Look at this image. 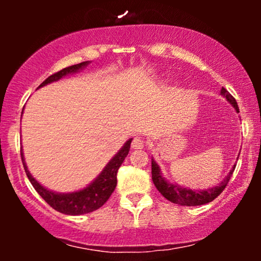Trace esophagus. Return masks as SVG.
I'll return each instance as SVG.
<instances>
[{
	"mask_svg": "<svg viewBox=\"0 0 261 261\" xmlns=\"http://www.w3.org/2000/svg\"><path fill=\"white\" fill-rule=\"evenodd\" d=\"M145 146H146L145 139H142V137H139V136L134 137L133 143H131V147L135 149H141V148L145 147Z\"/></svg>",
	"mask_w": 261,
	"mask_h": 261,
	"instance_id": "obj_1",
	"label": "esophagus"
}]
</instances>
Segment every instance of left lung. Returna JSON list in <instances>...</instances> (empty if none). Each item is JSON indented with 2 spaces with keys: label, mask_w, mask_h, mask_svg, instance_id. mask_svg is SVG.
<instances>
[{
  "label": "left lung",
  "mask_w": 261,
  "mask_h": 261,
  "mask_svg": "<svg viewBox=\"0 0 261 261\" xmlns=\"http://www.w3.org/2000/svg\"><path fill=\"white\" fill-rule=\"evenodd\" d=\"M221 93H222L224 97L227 98V100L234 107L237 112H239L238 104H237L234 98L229 94L228 91L222 88L221 89ZM234 168L236 167H233V169L230 170L229 174L227 175L226 178L223 179V181L221 182L220 185H217V187L202 191H194L190 190V189L179 187V185L170 184V182L167 181L166 179L162 178L160 167H158V164L152 160V180H153V184L155 185V188H157V190L160 191L167 200H169V201L178 203V205L181 206H199L203 205V203L211 202L212 200L216 199V197L222 193L224 188L228 184L230 176H232L233 172H234Z\"/></svg>",
  "instance_id": "left-lung-1"
}]
</instances>
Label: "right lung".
<instances>
[{
	"instance_id": "add662e5",
	"label": "right lung",
	"mask_w": 261,
	"mask_h": 261,
	"mask_svg": "<svg viewBox=\"0 0 261 261\" xmlns=\"http://www.w3.org/2000/svg\"><path fill=\"white\" fill-rule=\"evenodd\" d=\"M87 65H88V61L81 62V64L62 68L59 72L47 77V79L39 86V88L47 85V83L54 82V81L60 80L61 77L66 76V74L76 72V71L81 70V68L85 67ZM131 141L133 140L130 139L124 146H122V148L114 155L113 160L107 164L106 168L103 169V172L100 173L99 176H98L94 181L91 182V184L83 189V190L76 191V193L71 194H58L54 193V191L47 190V189H45L44 187H41V185L33 178L31 173H29V170L27 169L22 149H20V155H22V162L23 166H24L27 176H28L29 181L32 182V185L34 187L35 190H37L39 195L43 197L45 201L49 203L54 210H56V211L65 215H72V216H76V215H85L89 214V212L92 211H95V210L101 207V206L108 201V199L112 195L113 191L115 190L116 182H118V180H116V174H118V170L120 168L125 157L128 154Z\"/></svg>"
}]
</instances>
